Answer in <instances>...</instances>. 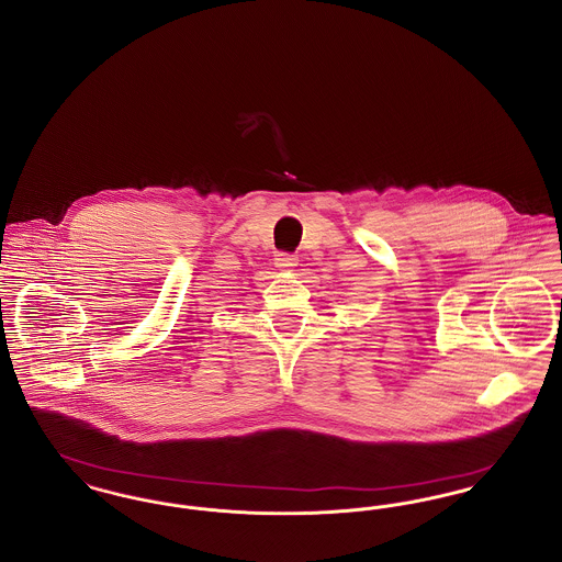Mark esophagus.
Segmentation results:
<instances>
[{
  "mask_svg": "<svg viewBox=\"0 0 562 562\" xmlns=\"http://www.w3.org/2000/svg\"><path fill=\"white\" fill-rule=\"evenodd\" d=\"M276 266L282 269H293L296 266V257L291 252H278L276 255Z\"/></svg>",
  "mask_w": 562,
  "mask_h": 562,
  "instance_id": "34e87169",
  "label": "esophagus"
}]
</instances>
